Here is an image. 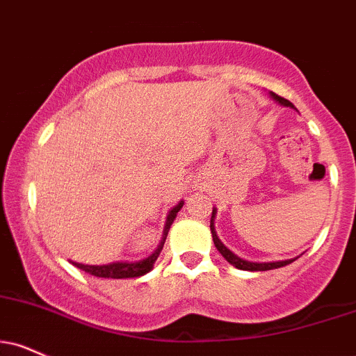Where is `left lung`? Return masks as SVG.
I'll list each match as a JSON object with an SVG mask.
<instances>
[{"label":"left lung","instance_id":"left-lung-1","mask_svg":"<svg viewBox=\"0 0 356 356\" xmlns=\"http://www.w3.org/2000/svg\"><path fill=\"white\" fill-rule=\"evenodd\" d=\"M272 97L275 101L280 102V104L286 106V108H293V104L290 102L289 99H285V97L278 96L275 92H270ZM213 217H216V211H212V219H211V232H212V238H213V243H216L217 250L220 252L222 257L227 260L229 264H232L235 268H241V270H250V272H264V270H272V268H280V267H285V265L292 264L295 259H289V260H280V262H267V264H259V262H248V260H243L241 257H237L235 254L227 248L224 243L220 242V238L217 237L216 234V229H213Z\"/></svg>","mask_w":356,"mask_h":356}]
</instances>
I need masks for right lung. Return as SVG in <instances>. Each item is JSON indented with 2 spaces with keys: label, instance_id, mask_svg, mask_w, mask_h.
Listing matches in <instances>:
<instances>
[{
  "label": "right lung",
  "instance_id": "obj_1",
  "mask_svg": "<svg viewBox=\"0 0 356 356\" xmlns=\"http://www.w3.org/2000/svg\"><path fill=\"white\" fill-rule=\"evenodd\" d=\"M184 202L181 200L172 211L169 212V216H167V222H165V229H164V235H162V241L159 243V247L156 248V252H154L152 255H149L147 259L144 260H139V262H115V264H109V265H84V264H78V262H71L74 267L81 268V270L91 273L94 277H102V278H136V277H140L144 275V273L151 272L152 267H154V262L157 260V257H159L162 247H164V242H165V237H167V232H169L170 225H172V222L175 219V216H177V212L182 209Z\"/></svg>",
  "mask_w": 356,
  "mask_h": 356
}]
</instances>
